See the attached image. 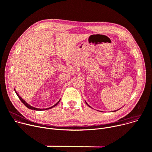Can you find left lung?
Returning a JSON list of instances; mask_svg holds the SVG:
<instances>
[{
    "label": "left lung",
    "instance_id": "1",
    "mask_svg": "<svg viewBox=\"0 0 152 152\" xmlns=\"http://www.w3.org/2000/svg\"><path fill=\"white\" fill-rule=\"evenodd\" d=\"M86 104H87V103H86ZM87 105H88V106H89L88 104H87ZM117 111V110H116V111H114V112H115V111Z\"/></svg>",
    "mask_w": 152,
    "mask_h": 152
}]
</instances>
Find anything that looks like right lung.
<instances>
[{"label": "right lung", "instance_id": "1", "mask_svg": "<svg viewBox=\"0 0 152 152\" xmlns=\"http://www.w3.org/2000/svg\"><path fill=\"white\" fill-rule=\"evenodd\" d=\"M15 93H16V94L17 95V96L18 97V98L20 99V100L21 101V102H22L23 104H24V105H25L28 108H29V109H30V110H35V111H43V110H49V109H51L52 107H55V106H56L58 104V103L59 102V101L61 100V99L55 104V105H53V106H52V107H49V108H47V109H39V108H36V107H33V106H31V105H29V104H28L22 98H21L19 95H18V94L16 92V91L15 90Z\"/></svg>", "mask_w": 152, "mask_h": 152}]
</instances>
